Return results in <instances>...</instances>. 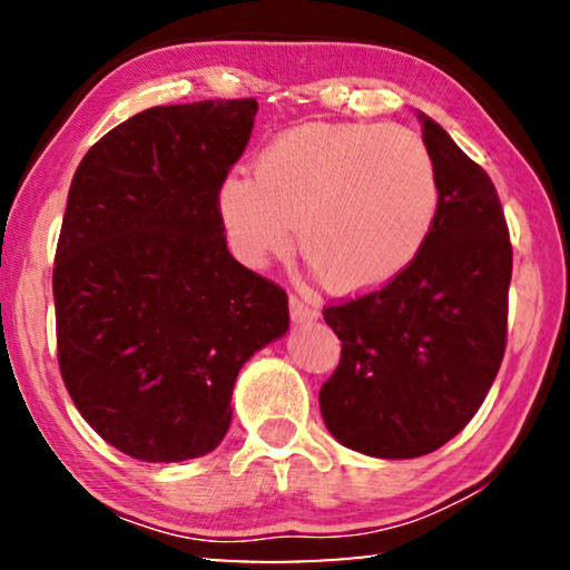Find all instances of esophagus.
<instances>
[{
	"instance_id": "1",
	"label": "esophagus",
	"mask_w": 570,
	"mask_h": 570,
	"mask_svg": "<svg viewBox=\"0 0 570 570\" xmlns=\"http://www.w3.org/2000/svg\"><path fill=\"white\" fill-rule=\"evenodd\" d=\"M288 312H292V320L298 324V322H314L316 316H320V308H316L314 304L304 302L302 296L292 294L288 296Z\"/></svg>"
}]
</instances>
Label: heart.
I'll return each instance as SVG.
<instances>
[{
    "label": "heart",
    "mask_w": 570,
    "mask_h": 570,
    "mask_svg": "<svg viewBox=\"0 0 570 570\" xmlns=\"http://www.w3.org/2000/svg\"><path fill=\"white\" fill-rule=\"evenodd\" d=\"M220 218L240 262L284 254L336 294H366L407 272L435 228L440 178L430 148L402 125L306 122L258 153L254 180L220 188Z\"/></svg>",
    "instance_id": "b5f03b06"
}]
</instances>
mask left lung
<instances>
[{"label":"left lung","instance_id":"left-lung-1","mask_svg":"<svg viewBox=\"0 0 570 570\" xmlns=\"http://www.w3.org/2000/svg\"><path fill=\"white\" fill-rule=\"evenodd\" d=\"M422 140L440 178V210L407 272L324 308L342 342L320 390L342 445L374 458H420L472 420L508 340L513 246L485 170L428 115Z\"/></svg>","mask_w":570,"mask_h":570}]
</instances>
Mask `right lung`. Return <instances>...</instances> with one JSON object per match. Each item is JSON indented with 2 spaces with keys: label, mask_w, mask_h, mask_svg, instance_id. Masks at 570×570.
Segmentation results:
<instances>
[{
  "label": "right lung",
  "mask_w": 570,
  "mask_h": 570,
  "mask_svg": "<svg viewBox=\"0 0 570 570\" xmlns=\"http://www.w3.org/2000/svg\"><path fill=\"white\" fill-rule=\"evenodd\" d=\"M256 110H142L75 170L52 268L57 362L90 428L135 460L214 450L238 370L288 330L286 292L228 254L218 206Z\"/></svg>",
  "instance_id": "1"
}]
</instances>
